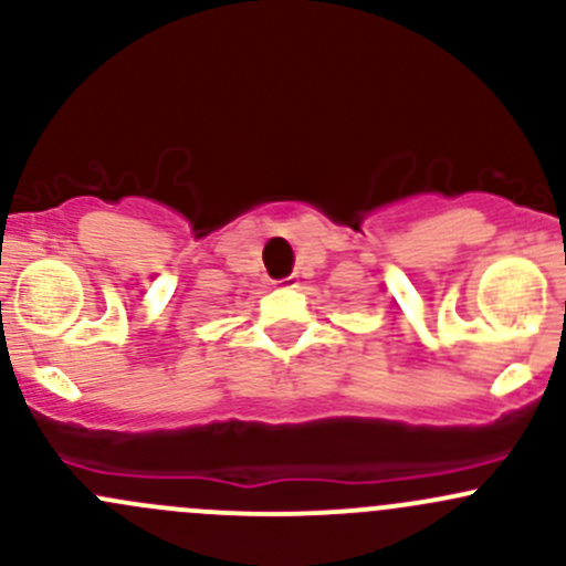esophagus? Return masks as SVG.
<instances>
[{"instance_id": "obj_1", "label": "esophagus", "mask_w": 566, "mask_h": 566, "mask_svg": "<svg viewBox=\"0 0 566 566\" xmlns=\"http://www.w3.org/2000/svg\"><path fill=\"white\" fill-rule=\"evenodd\" d=\"M283 285H285V289H291V285H296V281H294V277H283V281H281Z\"/></svg>"}]
</instances>
